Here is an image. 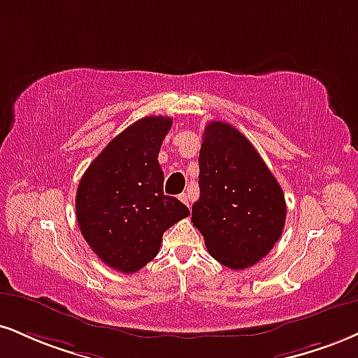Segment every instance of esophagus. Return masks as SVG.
Here are the masks:
<instances>
[{"instance_id": "34e87169", "label": "esophagus", "mask_w": 358, "mask_h": 358, "mask_svg": "<svg viewBox=\"0 0 358 358\" xmlns=\"http://www.w3.org/2000/svg\"><path fill=\"white\" fill-rule=\"evenodd\" d=\"M180 200H182L183 203L188 206V208H190V206H192V205H190V196H188L187 193H182V195H180Z\"/></svg>"}]
</instances>
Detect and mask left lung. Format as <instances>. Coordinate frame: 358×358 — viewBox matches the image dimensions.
<instances>
[{"instance_id":"8db88e82","label":"left lung","mask_w":358,"mask_h":358,"mask_svg":"<svg viewBox=\"0 0 358 358\" xmlns=\"http://www.w3.org/2000/svg\"><path fill=\"white\" fill-rule=\"evenodd\" d=\"M200 198L192 222L215 260L243 270L262 260L282 236L287 205L272 171L231 124L205 127L198 158Z\"/></svg>"}]
</instances>
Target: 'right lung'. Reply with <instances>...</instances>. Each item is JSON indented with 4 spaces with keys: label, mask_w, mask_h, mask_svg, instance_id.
<instances>
[{
    "label": "right lung",
    "mask_w": 358,
    "mask_h": 358,
    "mask_svg": "<svg viewBox=\"0 0 358 358\" xmlns=\"http://www.w3.org/2000/svg\"><path fill=\"white\" fill-rule=\"evenodd\" d=\"M168 116H145L115 136L81 176L76 220L81 235L111 268L135 273L158 255L162 236L190 210L163 193L158 163Z\"/></svg>",
    "instance_id": "right-lung-1"
}]
</instances>
